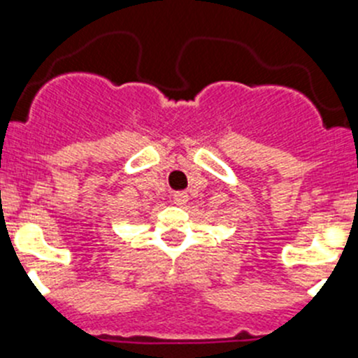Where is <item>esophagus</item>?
<instances>
[{
  "mask_svg": "<svg viewBox=\"0 0 358 358\" xmlns=\"http://www.w3.org/2000/svg\"><path fill=\"white\" fill-rule=\"evenodd\" d=\"M173 201H175V204H178V206H183V204L189 201V194L183 192V190H180V192H175V194H173Z\"/></svg>",
  "mask_w": 358,
  "mask_h": 358,
  "instance_id": "1",
  "label": "esophagus"
}]
</instances>
